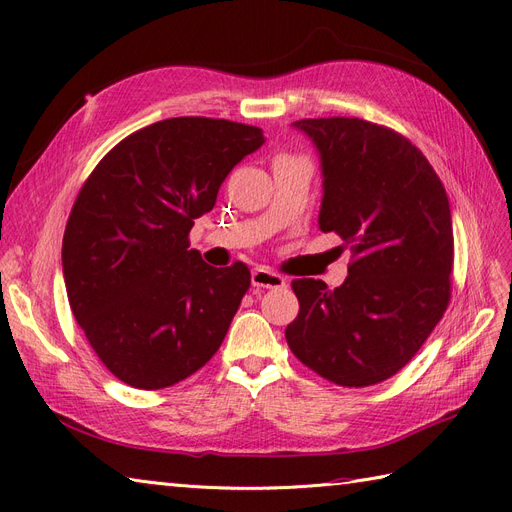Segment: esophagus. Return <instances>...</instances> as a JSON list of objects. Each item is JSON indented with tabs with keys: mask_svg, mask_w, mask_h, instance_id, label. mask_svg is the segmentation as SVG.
<instances>
[{
	"mask_svg": "<svg viewBox=\"0 0 512 512\" xmlns=\"http://www.w3.org/2000/svg\"><path fill=\"white\" fill-rule=\"evenodd\" d=\"M252 286L256 288H286V280L267 267H258L252 271Z\"/></svg>",
	"mask_w": 512,
	"mask_h": 512,
	"instance_id": "esophagus-1",
	"label": "esophagus"
}]
</instances>
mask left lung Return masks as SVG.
Wrapping results in <instances>:
<instances>
[{
	"mask_svg": "<svg viewBox=\"0 0 512 512\" xmlns=\"http://www.w3.org/2000/svg\"><path fill=\"white\" fill-rule=\"evenodd\" d=\"M320 151L322 232L350 247L348 280L292 282L297 359L339 386L395 376L442 320L453 292V220L436 170L410 138L359 117L303 119Z\"/></svg>",
	"mask_w": 512,
	"mask_h": 512,
	"instance_id": "left-lung-1",
	"label": "left lung"
}]
</instances>
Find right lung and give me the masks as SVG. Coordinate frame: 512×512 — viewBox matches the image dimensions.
Here are the masks:
<instances>
[{
	"label": "right lung",
	"mask_w": 512,
	"mask_h": 512,
	"mask_svg": "<svg viewBox=\"0 0 512 512\" xmlns=\"http://www.w3.org/2000/svg\"><path fill=\"white\" fill-rule=\"evenodd\" d=\"M262 143L256 126L173 117L123 138L85 179L61 245L68 301L98 359L128 386L166 389L222 346L252 275L243 262L209 267L188 237Z\"/></svg>",
	"instance_id": "1"
}]
</instances>
